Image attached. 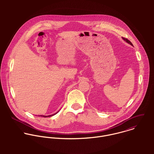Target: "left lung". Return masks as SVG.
<instances>
[{
	"label": "left lung",
	"instance_id": "left-lung-1",
	"mask_svg": "<svg viewBox=\"0 0 154 154\" xmlns=\"http://www.w3.org/2000/svg\"><path fill=\"white\" fill-rule=\"evenodd\" d=\"M122 38L125 41V42H126L128 43H129V44H131V45H133V44H132V43L129 40H128L127 38H123V37H122Z\"/></svg>",
	"mask_w": 154,
	"mask_h": 154
}]
</instances>
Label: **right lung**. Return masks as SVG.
I'll return each mask as SVG.
<instances>
[{"mask_svg":"<svg viewBox=\"0 0 154 154\" xmlns=\"http://www.w3.org/2000/svg\"><path fill=\"white\" fill-rule=\"evenodd\" d=\"M58 112H59V111H57V112H56V113H54V114H52V115H50V116H43V115H40V116H41V117H50V116H54V115L56 114H57Z\"/></svg>","mask_w":154,"mask_h":154,"instance_id":"1","label":"right lung"}]
</instances>
